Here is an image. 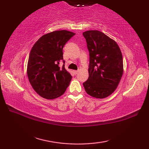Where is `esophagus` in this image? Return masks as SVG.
I'll return each mask as SVG.
<instances>
[{
    "label": "esophagus",
    "mask_w": 149,
    "mask_h": 149,
    "mask_svg": "<svg viewBox=\"0 0 149 149\" xmlns=\"http://www.w3.org/2000/svg\"><path fill=\"white\" fill-rule=\"evenodd\" d=\"M73 72H74V74L75 75H76V74H77V73L79 72V70H74V71H73Z\"/></svg>",
    "instance_id": "34e87169"
}]
</instances>
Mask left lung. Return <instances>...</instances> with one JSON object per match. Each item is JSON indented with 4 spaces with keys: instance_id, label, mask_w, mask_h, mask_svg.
Segmentation results:
<instances>
[{
    "instance_id": "8db88e82",
    "label": "left lung",
    "mask_w": 149,
    "mask_h": 149,
    "mask_svg": "<svg viewBox=\"0 0 149 149\" xmlns=\"http://www.w3.org/2000/svg\"><path fill=\"white\" fill-rule=\"evenodd\" d=\"M90 54L89 77L83 83L86 92L104 99L114 92L122 77V54L118 44L99 31L83 33Z\"/></svg>"
}]
</instances>
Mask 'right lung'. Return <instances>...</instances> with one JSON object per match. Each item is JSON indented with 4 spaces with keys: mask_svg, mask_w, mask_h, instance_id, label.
Wrapping results in <instances>:
<instances>
[{
    "mask_svg": "<svg viewBox=\"0 0 149 149\" xmlns=\"http://www.w3.org/2000/svg\"><path fill=\"white\" fill-rule=\"evenodd\" d=\"M70 31H56L42 36L31 49L27 63L29 81L36 92L47 99H54L65 92L72 76L66 70L63 48L74 36Z\"/></svg>",
    "mask_w": 149,
    "mask_h": 149,
    "instance_id": "add662e5",
    "label": "right lung"
}]
</instances>
